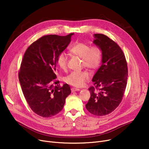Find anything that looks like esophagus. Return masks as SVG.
<instances>
[{"instance_id":"34e87169","label":"esophagus","mask_w":149,"mask_h":149,"mask_svg":"<svg viewBox=\"0 0 149 149\" xmlns=\"http://www.w3.org/2000/svg\"><path fill=\"white\" fill-rule=\"evenodd\" d=\"M80 91V89H79L75 88H71V92H77V91Z\"/></svg>"}]
</instances>
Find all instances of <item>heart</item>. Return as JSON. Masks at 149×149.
<instances>
[{
  "mask_svg": "<svg viewBox=\"0 0 149 149\" xmlns=\"http://www.w3.org/2000/svg\"><path fill=\"white\" fill-rule=\"evenodd\" d=\"M69 52L82 58V66L91 70H96L102 61L103 54L98 46H92L87 43L79 42L74 44ZM58 68L65 70L68 67V58L65 52L60 53L56 58ZM90 78V74L87 70L81 72L74 71L70 72L65 78V81L75 87H81Z\"/></svg>",
  "mask_w": 149,
  "mask_h": 149,
  "instance_id": "heart-1",
  "label": "heart"
}]
</instances>
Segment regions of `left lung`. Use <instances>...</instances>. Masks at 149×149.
<instances>
[{
    "instance_id": "1",
    "label": "left lung",
    "mask_w": 149,
    "mask_h": 149,
    "mask_svg": "<svg viewBox=\"0 0 149 149\" xmlns=\"http://www.w3.org/2000/svg\"><path fill=\"white\" fill-rule=\"evenodd\" d=\"M94 37L93 43L101 49L103 58L92 79L95 86L89 89L91 97L86 107L93 115L104 116L113 112L121 102L128 69L124 54L116 43L102 34H95Z\"/></svg>"
}]
</instances>
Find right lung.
Segmentation results:
<instances>
[{"label":"right lung","mask_w":149,"mask_h":149,"mask_svg":"<svg viewBox=\"0 0 149 149\" xmlns=\"http://www.w3.org/2000/svg\"><path fill=\"white\" fill-rule=\"evenodd\" d=\"M74 34L43 36L31 44L23 56L19 72L21 88L30 108L44 118L60 112L71 92L68 84L61 87L55 79L56 58Z\"/></svg>","instance_id":"right-lung-1"}]
</instances>
